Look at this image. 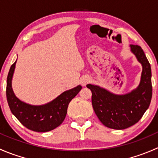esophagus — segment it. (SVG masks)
Wrapping results in <instances>:
<instances>
[{"label":"esophagus","instance_id":"obj_1","mask_svg":"<svg viewBox=\"0 0 158 158\" xmlns=\"http://www.w3.org/2000/svg\"><path fill=\"white\" fill-rule=\"evenodd\" d=\"M89 82V78L85 77L82 79V81H81V83H82V85H83V86H85L86 84H88Z\"/></svg>","mask_w":158,"mask_h":158}]
</instances>
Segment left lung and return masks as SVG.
<instances>
[{
  "mask_svg": "<svg viewBox=\"0 0 158 158\" xmlns=\"http://www.w3.org/2000/svg\"><path fill=\"white\" fill-rule=\"evenodd\" d=\"M131 52L142 66L136 89L117 95L96 85H86L92 92V104L100 122L109 128L122 130L136 124L150 106L152 97L151 65L141 47L130 45Z\"/></svg>",
  "mask_w": 158,
  "mask_h": 158,
  "instance_id": "8db88e82",
  "label": "left lung"
}]
</instances>
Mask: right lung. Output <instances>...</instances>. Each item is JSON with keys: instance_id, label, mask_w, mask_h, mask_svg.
Returning a JSON list of instances; mask_svg holds the SVG:
<instances>
[{"instance_id": "obj_1", "label": "right lung", "mask_w": 158, "mask_h": 158, "mask_svg": "<svg viewBox=\"0 0 158 158\" xmlns=\"http://www.w3.org/2000/svg\"><path fill=\"white\" fill-rule=\"evenodd\" d=\"M17 60L10 66L7 78V99L11 112L20 123L30 130L47 132L60 126L66 118L70 101L82 89L81 85L66 90L47 104L33 106L23 102L14 94L12 78Z\"/></svg>"}]
</instances>
